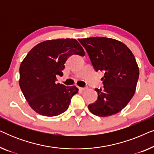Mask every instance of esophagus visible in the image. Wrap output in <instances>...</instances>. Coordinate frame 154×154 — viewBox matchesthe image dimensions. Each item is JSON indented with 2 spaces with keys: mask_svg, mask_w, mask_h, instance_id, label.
<instances>
[{
  "mask_svg": "<svg viewBox=\"0 0 154 154\" xmlns=\"http://www.w3.org/2000/svg\"><path fill=\"white\" fill-rule=\"evenodd\" d=\"M79 90H81V91H85V90L87 89V88H81V87H79Z\"/></svg>",
  "mask_w": 154,
  "mask_h": 154,
  "instance_id": "34e87169",
  "label": "esophagus"
}]
</instances>
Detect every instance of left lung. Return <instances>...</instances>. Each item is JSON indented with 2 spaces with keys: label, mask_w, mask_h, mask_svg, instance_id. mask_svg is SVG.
Returning a JSON list of instances; mask_svg holds the SVG:
<instances>
[{
  "label": "left lung",
  "mask_w": 154,
  "mask_h": 154,
  "mask_svg": "<svg viewBox=\"0 0 154 154\" xmlns=\"http://www.w3.org/2000/svg\"><path fill=\"white\" fill-rule=\"evenodd\" d=\"M97 72L104 71V88H96L97 100L88 105L94 115L109 116L121 111L135 92L138 65L129 48L122 42L105 37L79 40Z\"/></svg>",
  "instance_id": "1"
}]
</instances>
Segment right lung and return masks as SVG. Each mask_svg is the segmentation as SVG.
Listing matches in <instances>:
<instances>
[{
	"label": "right lung",
	"instance_id": "right-lung-1",
	"mask_svg": "<svg viewBox=\"0 0 154 154\" xmlns=\"http://www.w3.org/2000/svg\"><path fill=\"white\" fill-rule=\"evenodd\" d=\"M85 55L75 39L61 38L41 42L33 47L21 63L20 86L33 110L45 116H55L69 108L79 89L57 83L71 55Z\"/></svg>",
	"mask_w": 154,
	"mask_h": 154
}]
</instances>
